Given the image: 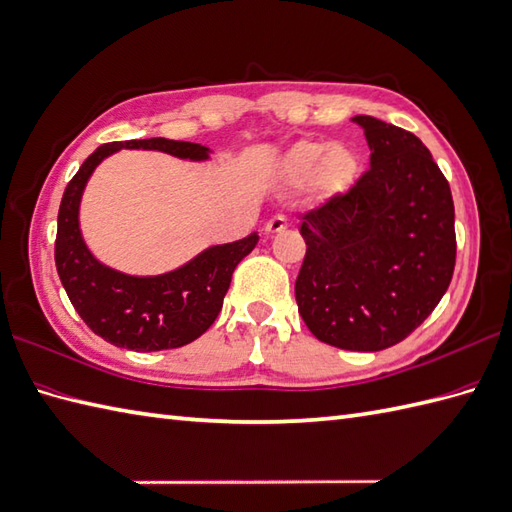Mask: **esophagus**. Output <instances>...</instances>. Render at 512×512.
Here are the masks:
<instances>
[{
    "mask_svg": "<svg viewBox=\"0 0 512 512\" xmlns=\"http://www.w3.org/2000/svg\"><path fill=\"white\" fill-rule=\"evenodd\" d=\"M285 229H288V220H285L283 216H275V218H270V220L266 222V233H268V235L281 233V231H285Z\"/></svg>",
    "mask_w": 512,
    "mask_h": 512,
    "instance_id": "esophagus-1",
    "label": "esophagus"
}]
</instances>
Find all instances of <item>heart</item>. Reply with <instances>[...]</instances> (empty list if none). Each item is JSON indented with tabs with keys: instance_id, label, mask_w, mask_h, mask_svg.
Wrapping results in <instances>:
<instances>
[{
	"instance_id": "1",
	"label": "heart",
	"mask_w": 512,
	"mask_h": 512,
	"mask_svg": "<svg viewBox=\"0 0 512 512\" xmlns=\"http://www.w3.org/2000/svg\"><path fill=\"white\" fill-rule=\"evenodd\" d=\"M285 187L301 189L307 185L318 200H334L351 192L360 176V157L349 146L325 141H296L279 163Z\"/></svg>"
}]
</instances>
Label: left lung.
I'll return each mask as SVG.
<instances>
[{
  "label": "left lung",
  "mask_w": 512,
  "mask_h": 512,
  "mask_svg": "<svg viewBox=\"0 0 512 512\" xmlns=\"http://www.w3.org/2000/svg\"><path fill=\"white\" fill-rule=\"evenodd\" d=\"M371 168L349 194L301 218L307 244L294 283L312 334L347 351H382L434 312L456 264L454 200L423 141L371 115Z\"/></svg>",
  "instance_id": "obj_1"
}]
</instances>
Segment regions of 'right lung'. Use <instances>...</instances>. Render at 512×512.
Listing matches in <instances>:
<instances>
[{"instance_id":"right-lung-1","label":"right lung","mask_w":512,"mask_h":512,"mask_svg":"<svg viewBox=\"0 0 512 512\" xmlns=\"http://www.w3.org/2000/svg\"><path fill=\"white\" fill-rule=\"evenodd\" d=\"M120 150H157L194 163L211 159L207 146L163 137L95 148L69 181L58 209V277L74 310L106 342L141 353L178 349L205 334L218 318L233 270L257 246L259 235L255 231L237 242L207 246L161 275H128L102 264L82 237L80 200L95 168Z\"/></svg>"}]
</instances>
